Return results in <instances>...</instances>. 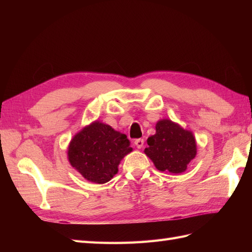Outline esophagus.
<instances>
[{"mask_svg": "<svg viewBox=\"0 0 252 252\" xmlns=\"http://www.w3.org/2000/svg\"><path fill=\"white\" fill-rule=\"evenodd\" d=\"M134 145H135L138 149L143 148V146H144V140H143V138H137V140H135Z\"/></svg>", "mask_w": 252, "mask_h": 252, "instance_id": "obj_1", "label": "esophagus"}]
</instances>
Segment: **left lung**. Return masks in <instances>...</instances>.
Masks as SVG:
<instances>
[{"mask_svg": "<svg viewBox=\"0 0 252 252\" xmlns=\"http://www.w3.org/2000/svg\"><path fill=\"white\" fill-rule=\"evenodd\" d=\"M147 144L144 153L162 172H185L197 155L192 132L170 119H161L156 123V133L147 138Z\"/></svg>", "mask_w": 252, "mask_h": 252, "instance_id": "obj_1", "label": "left lung"}]
</instances>
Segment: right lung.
Instances as JSON below:
<instances>
[{
  "label": "right lung",
  "mask_w": 252,
  "mask_h": 252,
  "mask_svg": "<svg viewBox=\"0 0 252 252\" xmlns=\"http://www.w3.org/2000/svg\"><path fill=\"white\" fill-rule=\"evenodd\" d=\"M126 135L98 120L85 126L68 146V160L85 180L104 184L118 173L121 160L131 153Z\"/></svg>",
  "instance_id": "obj_1"
}]
</instances>
